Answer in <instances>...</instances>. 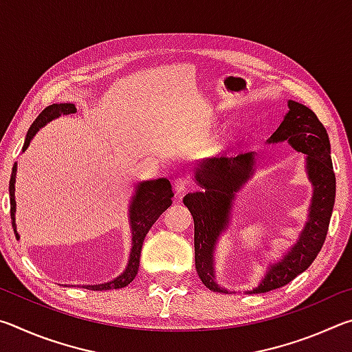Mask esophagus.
<instances>
[{"mask_svg":"<svg viewBox=\"0 0 352 352\" xmlns=\"http://www.w3.org/2000/svg\"><path fill=\"white\" fill-rule=\"evenodd\" d=\"M188 186H189V180H188L186 177H178V178H175L174 189H175V192H177L178 195H182L183 192H186Z\"/></svg>","mask_w":352,"mask_h":352,"instance_id":"esophagus-1","label":"esophagus"}]
</instances>
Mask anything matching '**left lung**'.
I'll use <instances>...</instances> for the list:
<instances>
[{"label": "left lung", "instance_id": "left-lung-1", "mask_svg": "<svg viewBox=\"0 0 352 352\" xmlns=\"http://www.w3.org/2000/svg\"><path fill=\"white\" fill-rule=\"evenodd\" d=\"M289 110L267 144L287 142L306 155V174L312 184L309 214L296 242L273 264L264 278L247 294H265L289 284L309 269L323 247L336 201V174L331 162V142L323 124L306 105L287 100ZM256 170V153L210 158L192 169L201 190L184 195L183 204L194 219L195 269L199 278L212 292L228 294L216 283L214 253L220 236L230 228L236 194L245 186Z\"/></svg>", "mask_w": 352, "mask_h": 352}]
</instances>
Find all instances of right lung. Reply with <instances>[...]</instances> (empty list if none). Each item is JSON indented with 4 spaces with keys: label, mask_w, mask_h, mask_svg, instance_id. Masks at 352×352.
<instances>
[{
    "label": "right lung",
    "mask_w": 352,
    "mask_h": 352,
    "mask_svg": "<svg viewBox=\"0 0 352 352\" xmlns=\"http://www.w3.org/2000/svg\"><path fill=\"white\" fill-rule=\"evenodd\" d=\"M76 113V105L65 102V104H52L40 113L37 119L29 127L25 144H23V151L31 144V141L35 135H37L41 127H45L47 122L52 119L60 118L62 115H73ZM15 178H16V163L12 168L10 182H9V199H10V219H12V228L16 239H20L19 231H16L15 223V212H16V201H15ZM172 186L168 178H157V180H146L141 182L135 186V192L130 199L129 204V223L130 231H132V248H130V256L127 267L124 269L121 275L113 278L111 281H107L102 284H88L82 285L83 289L90 290H110V289H122L133 281L140 269V256H141V247L142 242L146 239V234L152 225L157 222V219L168 210L172 204Z\"/></svg>",
    "instance_id": "obj_1"
}]
</instances>
